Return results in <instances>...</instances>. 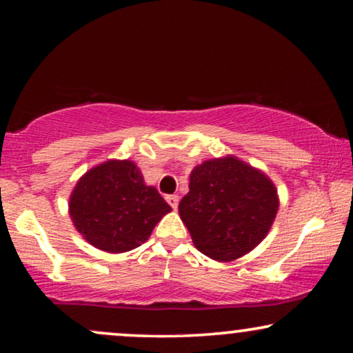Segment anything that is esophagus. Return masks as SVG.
<instances>
[{"label":"esophagus","mask_w":353,"mask_h":353,"mask_svg":"<svg viewBox=\"0 0 353 353\" xmlns=\"http://www.w3.org/2000/svg\"><path fill=\"white\" fill-rule=\"evenodd\" d=\"M165 199H167L168 204L172 205V209H176L178 202H180V196H178V194H170V196H167Z\"/></svg>","instance_id":"34e87169"}]
</instances>
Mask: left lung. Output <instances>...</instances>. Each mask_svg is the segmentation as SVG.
<instances>
[{"mask_svg": "<svg viewBox=\"0 0 353 353\" xmlns=\"http://www.w3.org/2000/svg\"><path fill=\"white\" fill-rule=\"evenodd\" d=\"M192 243L207 257L230 262L267 236L278 194L267 175L236 157L205 161L191 172L178 205Z\"/></svg>", "mask_w": 353, "mask_h": 353, "instance_id": "obj_1", "label": "left lung"}]
</instances>
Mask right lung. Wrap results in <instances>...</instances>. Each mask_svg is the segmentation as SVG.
Instances as JSON below:
<instances>
[{"label":"right lung","instance_id":"right-lung-1","mask_svg":"<svg viewBox=\"0 0 353 353\" xmlns=\"http://www.w3.org/2000/svg\"><path fill=\"white\" fill-rule=\"evenodd\" d=\"M69 210L90 244L119 254L141 245L172 209L133 162L108 161L80 178Z\"/></svg>","mask_w":353,"mask_h":353}]
</instances>
